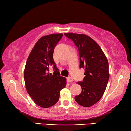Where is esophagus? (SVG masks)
Returning <instances> with one entry per match:
<instances>
[{"instance_id":"1","label":"esophagus","mask_w":131,"mask_h":131,"mask_svg":"<svg viewBox=\"0 0 131 131\" xmlns=\"http://www.w3.org/2000/svg\"><path fill=\"white\" fill-rule=\"evenodd\" d=\"M67 79L68 82H73V79L72 77H68L67 78Z\"/></svg>"}]
</instances>
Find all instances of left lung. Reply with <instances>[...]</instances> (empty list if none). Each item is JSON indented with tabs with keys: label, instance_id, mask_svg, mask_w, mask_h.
<instances>
[{
	"label": "left lung",
	"instance_id": "left-lung-1",
	"mask_svg": "<svg viewBox=\"0 0 131 131\" xmlns=\"http://www.w3.org/2000/svg\"><path fill=\"white\" fill-rule=\"evenodd\" d=\"M78 48L79 67L85 70L84 78L78 82L82 92L75 96L79 105L89 107L102 97L109 80V64L106 56L98 44L85 34L65 33Z\"/></svg>",
	"mask_w": 131,
	"mask_h": 131
}]
</instances>
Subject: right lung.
I'll list each match as a JSON object with an SVG mask.
<instances>
[{
	"instance_id": "add662e5",
	"label": "right lung",
	"mask_w": 131,
	"mask_h": 131,
	"mask_svg": "<svg viewBox=\"0 0 131 131\" xmlns=\"http://www.w3.org/2000/svg\"><path fill=\"white\" fill-rule=\"evenodd\" d=\"M63 34L44 36L35 44L25 64L24 78L27 91L38 106L49 108L59 99L60 91L66 85V79L60 76L53 59L54 48ZM53 66L54 73H48Z\"/></svg>"
}]
</instances>
